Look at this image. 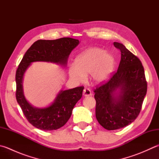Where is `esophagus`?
<instances>
[{"instance_id":"1","label":"esophagus","mask_w":159,"mask_h":159,"mask_svg":"<svg viewBox=\"0 0 159 159\" xmlns=\"http://www.w3.org/2000/svg\"><path fill=\"white\" fill-rule=\"evenodd\" d=\"M83 95L84 97H87V96H90V95H91V90L89 89L85 88L84 89V91H83Z\"/></svg>"}]
</instances>
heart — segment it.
<instances>
[{"mask_svg":"<svg viewBox=\"0 0 159 159\" xmlns=\"http://www.w3.org/2000/svg\"><path fill=\"white\" fill-rule=\"evenodd\" d=\"M75 66L68 69L71 79L82 82L86 75L91 74V82L93 85H100L109 80L114 70L115 60L106 50L99 48H89L84 50L75 59Z\"/></svg>","mask_w":159,"mask_h":159,"instance_id":"b5f03b06","label":"heart"}]
</instances>
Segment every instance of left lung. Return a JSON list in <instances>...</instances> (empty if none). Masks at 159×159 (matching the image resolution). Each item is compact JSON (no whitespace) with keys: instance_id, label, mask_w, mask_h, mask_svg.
Returning <instances> with one entry per match:
<instances>
[{"instance_id":"1","label":"left lung","mask_w":159,"mask_h":159,"mask_svg":"<svg viewBox=\"0 0 159 159\" xmlns=\"http://www.w3.org/2000/svg\"><path fill=\"white\" fill-rule=\"evenodd\" d=\"M113 45L121 52L118 70L109 82L94 91L95 116L107 130L119 129L135 120L148 89L140 59L122 43L114 42Z\"/></svg>"}]
</instances>
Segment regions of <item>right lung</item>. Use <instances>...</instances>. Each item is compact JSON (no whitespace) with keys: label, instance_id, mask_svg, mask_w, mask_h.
I'll return each mask as SVG.
<instances>
[{"label":"right lung","instance_id":"1","mask_svg":"<svg viewBox=\"0 0 159 159\" xmlns=\"http://www.w3.org/2000/svg\"><path fill=\"white\" fill-rule=\"evenodd\" d=\"M79 43V40L69 37L55 40H38L27 50L17 68V102L30 123L39 129L52 131L64 126L70 118L75 105L82 98L84 87L61 90L50 105L37 108L32 106L24 95V75L33 62H51L66 67L70 52Z\"/></svg>","mask_w":159,"mask_h":159}]
</instances>
